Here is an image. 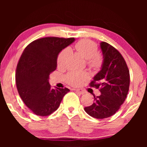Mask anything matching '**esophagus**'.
I'll return each mask as SVG.
<instances>
[{"instance_id":"34e87169","label":"esophagus","mask_w":147,"mask_h":147,"mask_svg":"<svg viewBox=\"0 0 147 147\" xmlns=\"http://www.w3.org/2000/svg\"><path fill=\"white\" fill-rule=\"evenodd\" d=\"M76 92H77V93L80 94H84L86 93L85 90H84L83 89H76Z\"/></svg>"}]
</instances>
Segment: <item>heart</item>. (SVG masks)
Instances as JSON below:
<instances>
[{
  "instance_id": "heart-1",
  "label": "heart",
  "mask_w": 147,
  "mask_h": 147,
  "mask_svg": "<svg viewBox=\"0 0 147 147\" xmlns=\"http://www.w3.org/2000/svg\"><path fill=\"white\" fill-rule=\"evenodd\" d=\"M74 49L86 60L90 67L98 68L103 63V57L98 53L97 45L91 40L82 39L78 41L74 46ZM70 55V50L64 49L60 51L57 58V65L59 68L65 67L67 65ZM86 73L70 71L65 76L66 82L71 86H79L87 79Z\"/></svg>"
}]
</instances>
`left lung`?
<instances>
[{"instance_id":"8db88e82","label":"left lung","mask_w":147,"mask_h":147,"mask_svg":"<svg viewBox=\"0 0 147 147\" xmlns=\"http://www.w3.org/2000/svg\"><path fill=\"white\" fill-rule=\"evenodd\" d=\"M100 48L103 64L90 86L99 89L101 95H93L94 102L84 110L92 117L103 119L115 114L124 103L129 90L130 74L124 57L115 47L102 42Z\"/></svg>"}]
</instances>
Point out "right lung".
Returning a JSON list of instances; mask_svg holds the SVG:
<instances>
[{"label":"right lung","instance_id":"add662e5","mask_svg":"<svg viewBox=\"0 0 147 147\" xmlns=\"http://www.w3.org/2000/svg\"><path fill=\"white\" fill-rule=\"evenodd\" d=\"M74 41L73 37H43L24 49L16 69V84L20 97L36 115L53 113L69 92L67 88L53 89L48 80L57 67L58 54Z\"/></svg>","mask_w":147,"mask_h":147}]
</instances>
